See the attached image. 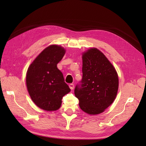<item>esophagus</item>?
Here are the masks:
<instances>
[{"instance_id":"esophagus-1","label":"esophagus","mask_w":146,"mask_h":146,"mask_svg":"<svg viewBox=\"0 0 146 146\" xmlns=\"http://www.w3.org/2000/svg\"><path fill=\"white\" fill-rule=\"evenodd\" d=\"M69 86V88H70V90H74V85L73 83H70Z\"/></svg>"}]
</instances>
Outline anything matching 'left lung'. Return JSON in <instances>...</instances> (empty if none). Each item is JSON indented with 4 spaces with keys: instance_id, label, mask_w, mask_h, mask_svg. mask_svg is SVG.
Returning a JSON list of instances; mask_svg holds the SVG:
<instances>
[{
    "instance_id": "obj_1",
    "label": "left lung",
    "mask_w": 146,
    "mask_h": 146,
    "mask_svg": "<svg viewBox=\"0 0 146 146\" xmlns=\"http://www.w3.org/2000/svg\"><path fill=\"white\" fill-rule=\"evenodd\" d=\"M82 61L83 77L74 94L84 112L100 114L116 98L119 87L117 74L107 57L96 48L84 52Z\"/></svg>"
}]
</instances>
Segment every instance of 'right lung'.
I'll return each mask as SVG.
<instances>
[{
  "label": "right lung",
  "mask_w": 146,
  "mask_h": 146,
  "mask_svg": "<svg viewBox=\"0 0 146 146\" xmlns=\"http://www.w3.org/2000/svg\"><path fill=\"white\" fill-rule=\"evenodd\" d=\"M66 50L58 45L43 50L28 68L26 84L31 99L39 108L55 111L61 105L63 97L70 91L63 75L57 68Z\"/></svg>",
  "instance_id": "obj_1"
}]
</instances>
